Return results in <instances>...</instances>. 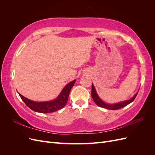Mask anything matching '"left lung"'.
I'll return each instance as SVG.
<instances>
[{
    "instance_id": "8db88e82",
    "label": "left lung",
    "mask_w": 155,
    "mask_h": 155,
    "mask_svg": "<svg viewBox=\"0 0 155 155\" xmlns=\"http://www.w3.org/2000/svg\"><path fill=\"white\" fill-rule=\"evenodd\" d=\"M138 92L136 93L130 100H125L119 103H116V104H107V103H105V101H103L100 97V96H98L94 86L93 83L92 84V97L94 101L96 103V104L97 106L103 107V108H105V109H109V110H118L125 107L126 105H129L131 102H133L134 101L135 97H137L138 94Z\"/></svg>"
}]
</instances>
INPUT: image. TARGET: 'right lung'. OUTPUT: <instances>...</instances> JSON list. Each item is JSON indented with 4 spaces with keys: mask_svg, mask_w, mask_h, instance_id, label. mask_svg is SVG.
I'll return each mask as SVG.
<instances>
[{
    "mask_svg": "<svg viewBox=\"0 0 155 155\" xmlns=\"http://www.w3.org/2000/svg\"><path fill=\"white\" fill-rule=\"evenodd\" d=\"M76 83V79L68 83L67 85L63 88L59 95L55 100L48 101H35L30 100L24 97L19 94L22 100L30 109L35 112H41V113H49L54 112L63 108L67 104L69 94L72 87Z\"/></svg>",
    "mask_w": 155,
    "mask_h": 155,
    "instance_id": "obj_1",
    "label": "right lung"
}]
</instances>
